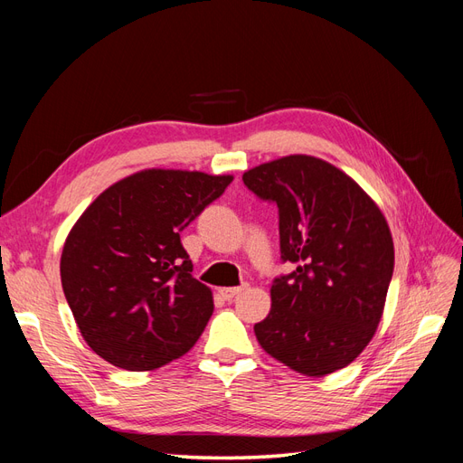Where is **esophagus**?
Segmentation results:
<instances>
[{"label": "esophagus", "mask_w": 463, "mask_h": 463, "mask_svg": "<svg viewBox=\"0 0 463 463\" xmlns=\"http://www.w3.org/2000/svg\"><path fill=\"white\" fill-rule=\"evenodd\" d=\"M241 291H243L241 286H237V288H220V296L226 299V301H232L233 298L240 296Z\"/></svg>", "instance_id": "esophagus-1"}]
</instances>
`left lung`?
I'll use <instances>...</instances> for the list:
<instances>
[{
  "instance_id": "obj_1",
  "label": "left lung",
  "mask_w": 463,
  "mask_h": 463,
  "mask_svg": "<svg viewBox=\"0 0 463 463\" xmlns=\"http://www.w3.org/2000/svg\"><path fill=\"white\" fill-rule=\"evenodd\" d=\"M279 214V253L296 270L274 279L255 325L266 354L305 376L347 367L373 340L394 272L381 208L338 167L291 154L243 174Z\"/></svg>"
}]
</instances>
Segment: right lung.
Wrapping results in <instances>:
<instances>
[{"label": "right lung", "mask_w": 463, "mask_h": 463, "mask_svg": "<svg viewBox=\"0 0 463 463\" xmlns=\"http://www.w3.org/2000/svg\"><path fill=\"white\" fill-rule=\"evenodd\" d=\"M232 181L152 167L108 187L80 214L60 272L96 355L119 369L154 371L199 340L214 311L213 291L191 276L179 233Z\"/></svg>", "instance_id": "1"}]
</instances>
